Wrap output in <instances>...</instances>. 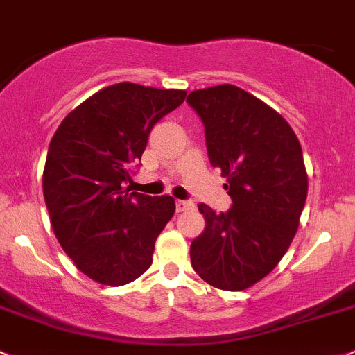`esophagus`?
<instances>
[{
  "label": "esophagus",
  "mask_w": 355,
  "mask_h": 355,
  "mask_svg": "<svg viewBox=\"0 0 355 355\" xmlns=\"http://www.w3.org/2000/svg\"><path fill=\"white\" fill-rule=\"evenodd\" d=\"M193 207H195V205H193V202H189V200H176V210L179 214L186 210H191Z\"/></svg>",
  "instance_id": "obj_1"
}]
</instances>
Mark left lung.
I'll return each mask as SVG.
<instances>
[{"label": "left lung", "mask_w": 355, "mask_h": 355, "mask_svg": "<svg viewBox=\"0 0 355 355\" xmlns=\"http://www.w3.org/2000/svg\"><path fill=\"white\" fill-rule=\"evenodd\" d=\"M186 102L232 198L222 214L198 205L207 225L191 243V265L210 286L244 291L279 265L299 227L308 196L301 144L275 109L236 85L195 90Z\"/></svg>", "instance_id": "1"}]
</instances>
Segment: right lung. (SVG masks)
<instances>
[{"label": "right lung", "mask_w": 355, "mask_h": 355, "mask_svg": "<svg viewBox=\"0 0 355 355\" xmlns=\"http://www.w3.org/2000/svg\"><path fill=\"white\" fill-rule=\"evenodd\" d=\"M184 90L123 82L73 109L54 133L42 174L51 225L76 268L124 286L152 265L155 239L173 218V196L130 193L153 124L179 107Z\"/></svg>", "instance_id": "1"}]
</instances>
